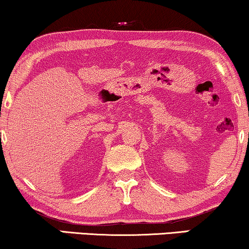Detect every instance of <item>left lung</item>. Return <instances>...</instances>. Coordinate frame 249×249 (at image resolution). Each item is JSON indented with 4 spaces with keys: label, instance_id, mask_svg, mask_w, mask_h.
I'll list each match as a JSON object with an SVG mask.
<instances>
[{
    "label": "left lung",
    "instance_id": "left-lung-1",
    "mask_svg": "<svg viewBox=\"0 0 249 249\" xmlns=\"http://www.w3.org/2000/svg\"><path fill=\"white\" fill-rule=\"evenodd\" d=\"M248 137H249V133H248Z\"/></svg>",
    "mask_w": 249,
    "mask_h": 249
}]
</instances>
